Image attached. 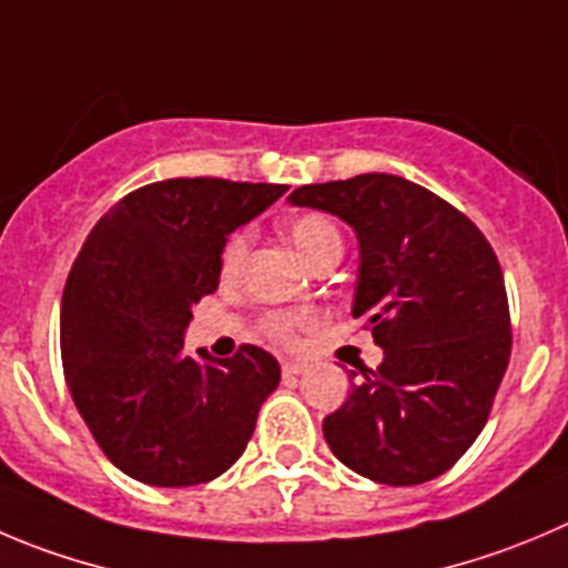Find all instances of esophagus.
Instances as JSON below:
<instances>
[{"instance_id":"obj_1","label":"esophagus","mask_w":568,"mask_h":568,"mask_svg":"<svg viewBox=\"0 0 568 568\" xmlns=\"http://www.w3.org/2000/svg\"><path fill=\"white\" fill-rule=\"evenodd\" d=\"M301 371H306V362H298V359L281 362V374H284V376H298Z\"/></svg>"}]
</instances>
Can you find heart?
Masks as SVG:
<instances>
[{
    "mask_svg": "<svg viewBox=\"0 0 568 568\" xmlns=\"http://www.w3.org/2000/svg\"><path fill=\"white\" fill-rule=\"evenodd\" d=\"M287 236L304 253V258L310 264H315L326 253L343 251V236H339L337 223L321 212H306L290 220ZM245 258L247 234L245 231H236V234L229 236V242L223 245V253H220V273H223V278H236L242 273V267H245ZM312 321H315L312 312H270V315H264L262 328L275 343L293 345L298 339V328L310 326Z\"/></svg>",
    "mask_w": 568,
    "mask_h": 568,
    "instance_id": "b5f03b06",
    "label": "heart"
}]
</instances>
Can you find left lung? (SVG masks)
Segmentation results:
<instances>
[{
    "instance_id": "8db88e82",
    "label": "left lung",
    "mask_w": 568,
    "mask_h": 568,
    "mask_svg": "<svg viewBox=\"0 0 568 568\" xmlns=\"http://www.w3.org/2000/svg\"><path fill=\"white\" fill-rule=\"evenodd\" d=\"M293 206L337 214L359 242L351 315L385 351L323 437L382 485L449 471L488 420L510 362V310L483 231L429 189L385 172L298 186ZM351 371V379H354Z\"/></svg>"
}]
</instances>
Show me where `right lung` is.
Here are the masks:
<instances>
[{"label":"right lung","mask_w":568,"mask_h":568,"mask_svg":"<svg viewBox=\"0 0 568 568\" xmlns=\"http://www.w3.org/2000/svg\"><path fill=\"white\" fill-rule=\"evenodd\" d=\"M284 192L170 178L125 194L85 236L61 301L63 374L97 446L128 477L186 488L245 452L278 362L256 345L229 359L189 356L183 332L192 306L217 290L231 231Z\"/></svg>","instance_id":"obj_1"}]
</instances>
